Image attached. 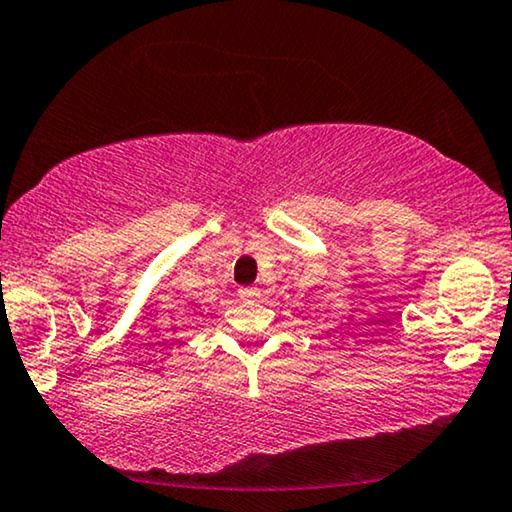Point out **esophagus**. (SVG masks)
<instances>
[{"label":"esophagus","instance_id":"1","mask_svg":"<svg viewBox=\"0 0 512 512\" xmlns=\"http://www.w3.org/2000/svg\"><path fill=\"white\" fill-rule=\"evenodd\" d=\"M258 293H261V291H258L256 286H244V289H240V298L242 300H254V298H258Z\"/></svg>","mask_w":512,"mask_h":512}]
</instances>
